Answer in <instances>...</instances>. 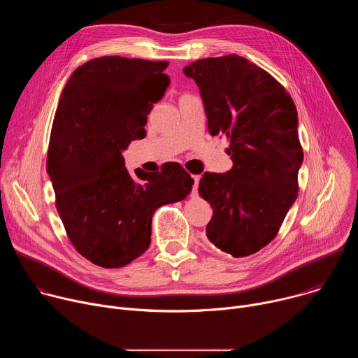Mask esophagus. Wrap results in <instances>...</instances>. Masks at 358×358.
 <instances>
[{"instance_id": "obj_1", "label": "esophagus", "mask_w": 358, "mask_h": 358, "mask_svg": "<svg viewBox=\"0 0 358 358\" xmlns=\"http://www.w3.org/2000/svg\"><path fill=\"white\" fill-rule=\"evenodd\" d=\"M198 182H199V176H192V195L196 194Z\"/></svg>"}]
</instances>
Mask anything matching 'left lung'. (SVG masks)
I'll return each mask as SVG.
<instances>
[{"label":"left lung","mask_w":358,"mask_h":358,"mask_svg":"<svg viewBox=\"0 0 358 358\" xmlns=\"http://www.w3.org/2000/svg\"><path fill=\"white\" fill-rule=\"evenodd\" d=\"M184 73L199 87L210 133L228 138L234 163L199 180V195L214 208L207 238L248 257L275 239L297 196L303 150L294 101L271 73L238 55L195 61Z\"/></svg>","instance_id":"1"}]
</instances>
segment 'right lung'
<instances>
[{
    "label": "right lung",
    "mask_w": 358,
    "mask_h": 358,
    "mask_svg": "<svg viewBox=\"0 0 358 358\" xmlns=\"http://www.w3.org/2000/svg\"><path fill=\"white\" fill-rule=\"evenodd\" d=\"M167 65L92 59L72 73L58 103L46 171L71 243L97 266L122 268L138 258L150 245L152 214L192 189L191 176L178 163L134 178L122 156L145 136L147 115L170 85Z\"/></svg>",
    "instance_id": "add662e5"
}]
</instances>
